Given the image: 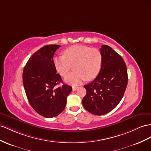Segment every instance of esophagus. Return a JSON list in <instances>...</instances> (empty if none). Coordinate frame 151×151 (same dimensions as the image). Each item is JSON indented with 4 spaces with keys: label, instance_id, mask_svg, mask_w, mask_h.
Wrapping results in <instances>:
<instances>
[{
    "label": "esophagus",
    "instance_id": "obj_1",
    "mask_svg": "<svg viewBox=\"0 0 151 151\" xmlns=\"http://www.w3.org/2000/svg\"><path fill=\"white\" fill-rule=\"evenodd\" d=\"M78 87H74V86H73V87H72V89H73V91H76L77 89H78Z\"/></svg>",
    "mask_w": 151,
    "mask_h": 151
}]
</instances>
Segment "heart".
<instances>
[{
	"label": "heart",
	"instance_id": "b5f03b06",
	"mask_svg": "<svg viewBox=\"0 0 151 151\" xmlns=\"http://www.w3.org/2000/svg\"><path fill=\"white\" fill-rule=\"evenodd\" d=\"M102 54L98 48L76 45L66 49L64 55L53 58L57 71L65 76L74 65L75 71L65 77V81L73 86L84 80H92L99 74L101 67Z\"/></svg>",
	"mask_w": 151,
	"mask_h": 151
}]
</instances>
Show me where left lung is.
I'll list each match as a JSON object with an SVG mask.
<instances>
[{"mask_svg":"<svg viewBox=\"0 0 151 151\" xmlns=\"http://www.w3.org/2000/svg\"><path fill=\"white\" fill-rule=\"evenodd\" d=\"M101 68L97 77L84 86L87 93L83 107L96 115L110 112L118 105L127 85L126 65L121 56L108 45H102Z\"/></svg>","mask_w":151,"mask_h":151,"instance_id":"left-lung-1","label":"left lung"}]
</instances>
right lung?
<instances>
[{
	"mask_svg": "<svg viewBox=\"0 0 151 151\" xmlns=\"http://www.w3.org/2000/svg\"><path fill=\"white\" fill-rule=\"evenodd\" d=\"M58 45H46L30 57L23 71V83L30 105L45 117H56L66 105L72 87L67 84L55 86L63 82L53 64V55Z\"/></svg>",
	"mask_w": 151,
	"mask_h": 151,
	"instance_id": "1",
	"label": "right lung"
}]
</instances>
